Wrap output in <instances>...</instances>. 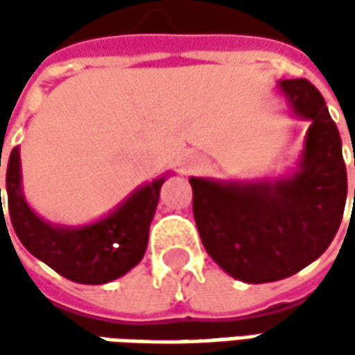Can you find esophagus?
<instances>
[{
	"instance_id": "1",
	"label": "esophagus",
	"mask_w": 355,
	"mask_h": 355,
	"mask_svg": "<svg viewBox=\"0 0 355 355\" xmlns=\"http://www.w3.org/2000/svg\"><path fill=\"white\" fill-rule=\"evenodd\" d=\"M201 166V157L196 156V154H185L184 162H182V170L184 173H191V171H196Z\"/></svg>"
}]
</instances>
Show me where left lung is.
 Masks as SVG:
<instances>
[{
	"mask_svg": "<svg viewBox=\"0 0 355 355\" xmlns=\"http://www.w3.org/2000/svg\"><path fill=\"white\" fill-rule=\"evenodd\" d=\"M277 87L294 116L310 122L298 168L257 182L189 178L205 251L227 275L251 284L314 263L336 237L348 196L342 138L318 89L306 78Z\"/></svg>",
	"mask_w": 355,
	"mask_h": 355,
	"instance_id": "8db88e82",
	"label": "left lung"
}]
</instances>
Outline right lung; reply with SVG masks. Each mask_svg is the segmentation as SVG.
Listing matches in <instances>:
<instances>
[{"mask_svg":"<svg viewBox=\"0 0 355 355\" xmlns=\"http://www.w3.org/2000/svg\"><path fill=\"white\" fill-rule=\"evenodd\" d=\"M164 182L166 175L140 185L116 209L94 223L53 225L41 219L23 196L19 148H13L7 159V209L17 237L33 257L64 279L80 284H104L126 275L142 261ZM0 209L3 215L1 189Z\"/></svg>","mask_w":355,"mask_h":355,"instance_id":"1","label":"right lung"}]
</instances>
